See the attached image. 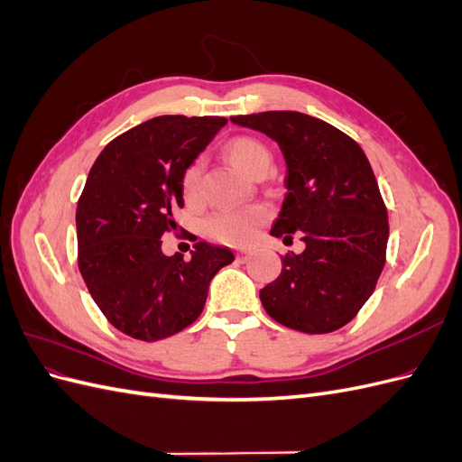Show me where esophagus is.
Returning <instances> with one entry per match:
<instances>
[{"label": "esophagus", "instance_id": "34e87169", "mask_svg": "<svg viewBox=\"0 0 462 462\" xmlns=\"http://www.w3.org/2000/svg\"><path fill=\"white\" fill-rule=\"evenodd\" d=\"M250 256H253V253H250V250H246V248H243V250H236V253H235L236 262H248V260H250Z\"/></svg>", "mask_w": 462, "mask_h": 462}]
</instances>
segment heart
<instances>
[{"label":"heart","instance_id":"1","mask_svg":"<svg viewBox=\"0 0 462 462\" xmlns=\"http://www.w3.org/2000/svg\"><path fill=\"white\" fill-rule=\"evenodd\" d=\"M233 167L248 177H256L270 167V152L254 136H235L223 148ZM202 160L192 162L183 175L185 197L194 200L200 192ZM268 217L263 208L223 209L208 221V235L223 245H246L254 239L258 227Z\"/></svg>","mask_w":462,"mask_h":462}]
</instances>
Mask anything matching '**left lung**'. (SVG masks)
Returning <instances> with one entry per match:
<instances>
[{
	"mask_svg": "<svg viewBox=\"0 0 462 462\" xmlns=\"http://www.w3.org/2000/svg\"><path fill=\"white\" fill-rule=\"evenodd\" d=\"M268 134L283 152L287 194L272 235L306 248L282 258V273L260 289L275 321L302 333L343 328L365 306L385 265L389 221L366 153L333 125L300 111L231 117Z\"/></svg>",
	"mask_w": 462,
	"mask_h": 462,
	"instance_id": "obj_1",
	"label": "left lung"
}]
</instances>
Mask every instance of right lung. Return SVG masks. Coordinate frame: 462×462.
<instances>
[{"mask_svg": "<svg viewBox=\"0 0 462 462\" xmlns=\"http://www.w3.org/2000/svg\"><path fill=\"white\" fill-rule=\"evenodd\" d=\"M226 117L162 116L114 138L88 173L77 204L79 270L107 321L138 341H160L200 316L229 248L194 245L190 260L165 256L177 231L183 175Z\"/></svg>", "mask_w": 462, "mask_h": 462, "instance_id": "add662e5", "label": "right lung"}]
</instances>
